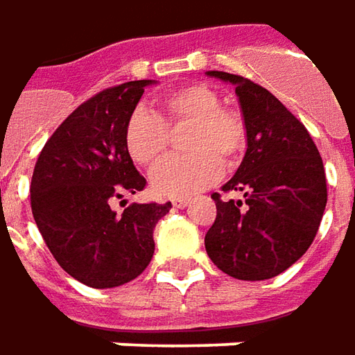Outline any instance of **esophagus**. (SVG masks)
Returning a JSON list of instances; mask_svg holds the SVG:
<instances>
[{"mask_svg":"<svg viewBox=\"0 0 355 355\" xmlns=\"http://www.w3.org/2000/svg\"><path fill=\"white\" fill-rule=\"evenodd\" d=\"M189 202V198H175V200H173V206H175V208H187Z\"/></svg>","mask_w":355,"mask_h":355,"instance_id":"1","label":"esophagus"}]
</instances>
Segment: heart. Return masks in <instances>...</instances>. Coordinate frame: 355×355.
I'll return each mask as SVG.
<instances>
[{
    "instance_id": "1",
    "label": "heart",
    "mask_w": 355,
    "mask_h": 355,
    "mask_svg": "<svg viewBox=\"0 0 355 355\" xmlns=\"http://www.w3.org/2000/svg\"><path fill=\"white\" fill-rule=\"evenodd\" d=\"M189 125L182 149L189 155L157 168L151 187L159 196H189L218 180L222 166L238 165L245 149V125L238 112L220 105L208 86H184L161 100L151 114L137 110L123 131L125 151L135 165L155 168L168 155V129Z\"/></svg>"
}]
</instances>
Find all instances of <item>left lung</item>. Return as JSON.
<instances>
[{
  "label": "left lung",
  "mask_w": 355,
  "mask_h": 355,
  "mask_svg": "<svg viewBox=\"0 0 355 355\" xmlns=\"http://www.w3.org/2000/svg\"><path fill=\"white\" fill-rule=\"evenodd\" d=\"M206 76L236 86L248 149L236 175L214 192L216 220L206 253L220 271L241 281L283 273L311 248L326 208V175L306 128L269 90L230 72Z\"/></svg>",
  "instance_id": "left-lung-1"
}]
</instances>
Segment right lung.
I'll return each mask as SVG.
<instances>
[{
	"label": "right lung",
	"instance_id": "obj_1",
	"mask_svg": "<svg viewBox=\"0 0 355 355\" xmlns=\"http://www.w3.org/2000/svg\"><path fill=\"white\" fill-rule=\"evenodd\" d=\"M155 80H133L78 105L44 143L31 180V210L58 265L94 288L139 277L155 253L153 230L173 208L131 204L117 216L112 202L145 189L125 151L123 131Z\"/></svg>",
	"mask_w": 355,
	"mask_h": 355
}]
</instances>
